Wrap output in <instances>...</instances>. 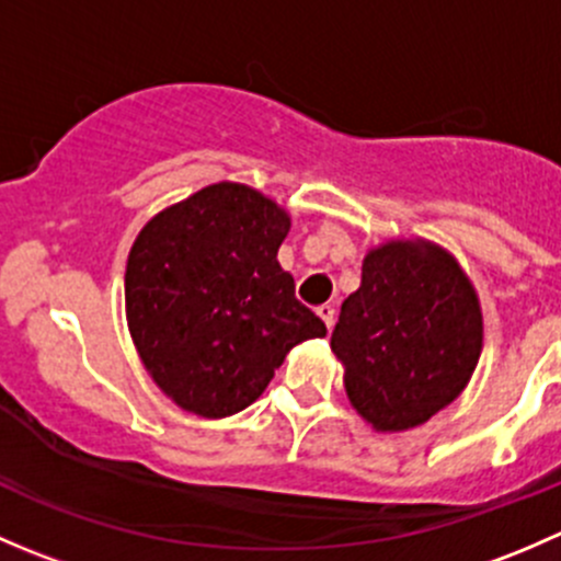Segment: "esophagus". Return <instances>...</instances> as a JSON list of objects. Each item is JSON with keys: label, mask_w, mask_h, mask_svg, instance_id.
Instances as JSON below:
<instances>
[{"label": "esophagus", "mask_w": 561, "mask_h": 561, "mask_svg": "<svg viewBox=\"0 0 561 561\" xmlns=\"http://www.w3.org/2000/svg\"><path fill=\"white\" fill-rule=\"evenodd\" d=\"M317 314H320V320L325 322V328L331 331L333 328V317H336V309L331 307V304H322V307H317Z\"/></svg>", "instance_id": "34e87169"}]
</instances>
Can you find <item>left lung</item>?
Wrapping results in <instances>:
<instances>
[{
    "label": "left lung",
    "instance_id": "8db88e82",
    "mask_svg": "<svg viewBox=\"0 0 561 561\" xmlns=\"http://www.w3.org/2000/svg\"><path fill=\"white\" fill-rule=\"evenodd\" d=\"M331 350L355 412L375 432H407L467 388L483 353L480 298L445 247L386 241L366 252Z\"/></svg>",
    "mask_w": 561,
    "mask_h": 561
}]
</instances>
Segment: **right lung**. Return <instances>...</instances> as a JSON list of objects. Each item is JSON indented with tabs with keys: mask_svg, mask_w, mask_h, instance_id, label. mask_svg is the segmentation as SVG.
<instances>
[{
	"mask_svg": "<svg viewBox=\"0 0 561 561\" xmlns=\"http://www.w3.org/2000/svg\"><path fill=\"white\" fill-rule=\"evenodd\" d=\"M287 233L290 214L236 181L203 186L138 233L124 274L129 336L181 410L236 415L296 344L325 336L276 260Z\"/></svg>",
	"mask_w": 561,
	"mask_h": 561,
	"instance_id": "obj_1",
	"label": "right lung"
}]
</instances>
